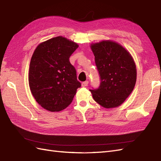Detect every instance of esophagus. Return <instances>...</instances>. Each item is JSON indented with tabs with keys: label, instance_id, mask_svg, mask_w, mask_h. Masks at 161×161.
<instances>
[{
	"label": "esophagus",
	"instance_id": "1",
	"mask_svg": "<svg viewBox=\"0 0 161 161\" xmlns=\"http://www.w3.org/2000/svg\"><path fill=\"white\" fill-rule=\"evenodd\" d=\"M88 81H86L82 82L81 86H82V87H86V86H88Z\"/></svg>",
	"mask_w": 161,
	"mask_h": 161
}]
</instances>
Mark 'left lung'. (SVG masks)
<instances>
[{
    "label": "left lung",
    "mask_w": 161,
    "mask_h": 161,
    "mask_svg": "<svg viewBox=\"0 0 161 161\" xmlns=\"http://www.w3.org/2000/svg\"><path fill=\"white\" fill-rule=\"evenodd\" d=\"M101 77L97 90H90L94 100L104 108L121 105L133 92L137 69L133 56L116 41L103 40L90 44Z\"/></svg>",
    "instance_id": "obj_1"
}]
</instances>
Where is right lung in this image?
Segmentation results:
<instances>
[{"mask_svg":"<svg viewBox=\"0 0 161 161\" xmlns=\"http://www.w3.org/2000/svg\"><path fill=\"white\" fill-rule=\"evenodd\" d=\"M79 45L62 36L39 43L32 56L28 84L36 101L49 112H60L71 103L81 86L69 57Z\"/></svg>","mask_w":161,"mask_h":161,"instance_id":"add662e5","label":"right lung"}]
</instances>
